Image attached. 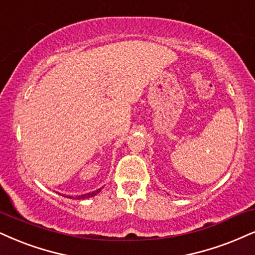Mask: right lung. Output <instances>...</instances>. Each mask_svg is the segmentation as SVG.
Returning a JSON list of instances; mask_svg holds the SVG:
<instances>
[{"label":"right lung","instance_id":"right-lung-1","mask_svg":"<svg viewBox=\"0 0 255 255\" xmlns=\"http://www.w3.org/2000/svg\"><path fill=\"white\" fill-rule=\"evenodd\" d=\"M103 187L99 188V189L94 190V191H91V193H87V194H83V195H78V196H66V195H62V196L65 197H68V199H74V200H85V199H90V197H93L96 196L97 194H99L100 191H102ZM61 195V194H60Z\"/></svg>","mask_w":255,"mask_h":255}]
</instances>
